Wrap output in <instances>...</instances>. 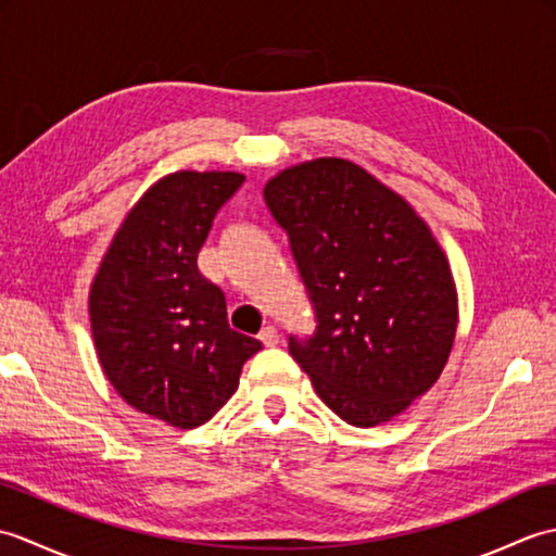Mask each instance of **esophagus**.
Masks as SVG:
<instances>
[{
	"label": "esophagus",
	"instance_id": "obj_1",
	"mask_svg": "<svg viewBox=\"0 0 556 556\" xmlns=\"http://www.w3.org/2000/svg\"><path fill=\"white\" fill-rule=\"evenodd\" d=\"M260 341H263L265 346H277L279 344V329L275 325L263 327V332H260Z\"/></svg>",
	"mask_w": 556,
	"mask_h": 556
}]
</instances>
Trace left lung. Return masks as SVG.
Returning <instances> with one entry per match:
<instances>
[{"mask_svg":"<svg viewBox=\"0 0 556 556\" xmlns=\"http://www.w3.org/2000/svg\"><path fill=\"white\" fill-rule=\"evenodd\" d=\"M315 311L289 353L341 420L375 428L422 396L454 346L452 269L430 227L358 164L320 157L265 186Z\"/></svg>","mask_w":556,"mask_h":556,"instance_id":"1","label":"left lung"}]
</instances>
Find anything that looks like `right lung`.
I'll list each match as a JSON object with an SVG mask.
<instances>
[{
    "mask_svg": "<svg viewBox=\"0 0 556 556\" xmlns=\"http://www.w3.org/2000/svg\"><path fill=\"white\" fill-rule=\"evenodd\" d=\"M243 181L236 172L164 176L128 212L90 287L108 380L128 406L181 430L215 416L263 349L233 332L222 289L198 271L212 219Z\"/></svg>",
    "mask_w": 556,
    "mask_h": 556,
    "instance_id": "obj_1",
    "label": "right lung"
}]
</instances>
